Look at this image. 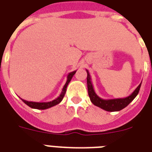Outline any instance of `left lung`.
<instances>
[{
	"label": "left lung",
	"instance_id": "1",
	"mask_svg": "<svg viewBox=\"0 0 152 152\" xmlns=\"http://www.w3.org/2000/svg\"><path fill=\"white\" fill-rule=\"evenodd\" d=\"M88 73V77H87V83H88V95L90 97L91 102H92L95 106L102 109L104 110L110 111V112H114V111H119L122 110L125 107L129 105V104L137 97V95L139 93L140 88L141 86V83L137 87L133 92L126 98H122V99H102L99 96H98L97 94L95 93L94 88H93L92 83H91V78L90 74L88 70H86Z\"/></svg>",
	"mask_w": 152,
	"mask_h": 152
}]
</instances>
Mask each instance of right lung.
<instances>
[{
    "label": "right lung",
    "instance_id": "1",
    "mask_svg": "<svg viewBox=\"0 0 152 152\" xmlns=\"http://www.w3.org/2000/svg\"><path fill=\"white\" fill-rule=\"evenodd\" d=\"M76 71H73L72 72H69L68 74V76H67V80L66 83L64 84V86L62 88L61 93V95L57 98V99H55L54 100H53V101L50 102H29L27 101V100L22 99V101L24 102L25 104H27V106H30V107H31L33 109H37V110H46V109H49L52 107V106H54L57 104H59L62 101L63 99V98H64V95H65V92H66V89H67V86L69 84V83L71 81L72 78V76H74V74L76 73Z\"/></svg>",
    "mask_w": 152,
    "mask_h": 152
}]
</instances>
